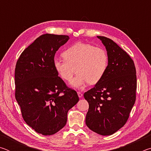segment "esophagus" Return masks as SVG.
Masks as SVG:
<instances>
[{
    "label": "esophagus",
    "instance_id": "obj_1",
    "mask_svg": "<svg viewBox=\"0 0 151 151\" xmlns=\"http://www.w3.org/2000/svg\"><path fill=\"white\" fill-rule=\"evenodd\" d=\"M77 94H78V96L79 98H82V97H83V94H82L81 93H80V92H78Z\"/></svg>",
    "mask_w": 151,
    "mask_h": 151
}]
</instances>
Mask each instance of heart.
Segmentation results:
<instances>
[{
	"label": "heart",
	"mask_w": 151,
	"mask_h": 151,
	"mask_svg": "<svg viewBox=\"0 0 151 151\" xmlns=\"http://www.w3.org/2000/svg\"><path fill=\"white\" fill-rule=\"evenodd\" d=\"M63 57L64 60H53L55 71L61 79L69 82L76 70L77 75L71 81L70 85L80 90L85 88L87 83H98L108 68L109 57L106 51L88 43H75L64 51Z\"/></svg>",
	"instance_id": "heart-1"
}]
</instances>
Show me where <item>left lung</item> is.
Segmentation results:
<instances>
[{"mask_svg": "<svg viewBox=\"0 0 151 151\" xmlns=\"http://www.w3.org/2000/svg\"><path fill=\"white\" fill-rule=\"evenodd\" d=\"M105 47L109 65L103 78L84 94L89 104L86 124L103 136L124 126L136 100L134 64L124 50L109 38L97 36Z\"/></svg>", "mask_w": 151, "mask_h": 151, "instance_id": "1", "label": "left lung"}]
</instances>
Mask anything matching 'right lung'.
<instances>
[{
    "mask_svg": "<svg viewBox=\"0 0 151 151\" xmlns=\"http://www.w3.org/2000/svg\"><path fill=\"white\" fill-rule=\"evenodd\" d=\"M68 39L66 35L40 36L21 53L15 68V98L24 121L45 136L65 126L68 111L79 101L53 66L56 52Z\"/></svg>",
    "mask_w": 151,
    "mask_h": 151,
    "instance_id": "add662e5",
    "label": "right lung"
}]
</instances>
